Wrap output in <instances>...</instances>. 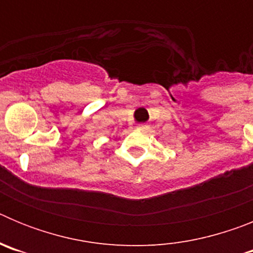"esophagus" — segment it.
I'll list each match as a JSON object with an SVG mask.
<instances>
[{"mask_svg":"<svg viewBox=\"0 0 253 253\" xmlns=\"http://www.w3.org/2000/svg\"><path fill=\"white\" fill-rule=\"evenodd\" d=\"M137 129L138 130H142V131H147L148 130V125H146V124H139L137 126Z\"/></svg>","mask_w":253,"mask_h":253,"instance_id":"34e87169","label":"esophagus"}]
</instances>
